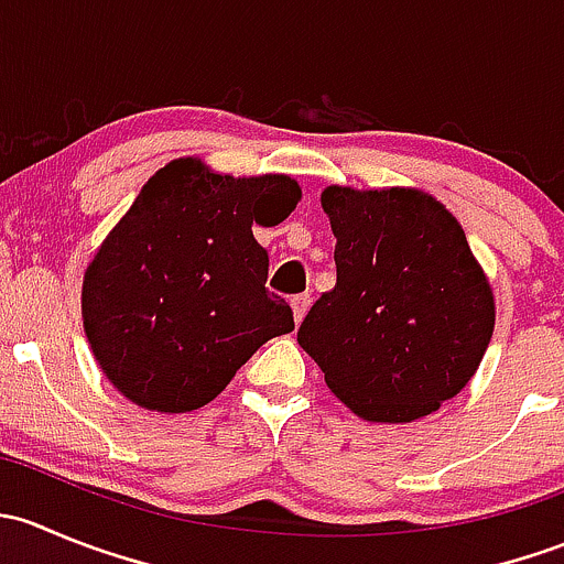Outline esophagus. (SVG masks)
Masks as SVG:
<instances>
[{"label": "esophagus", "instance_id": "1", "mask_svg": "<svg viewBox=\"0 0 564 564\" xmlns=\"http://www.w3.org/2000/svg\"><path fill=\"white\" fill-rule=\"evenodd\" d=\"M311 303H314V300H311V294H297V297H292V311H294V322H303L305 318V314H308V308H311Z\"/></svg>", "mask_w": 564, "mask_h": 564}]
</instances>
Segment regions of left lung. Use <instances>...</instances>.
Instances as JSON below:
<instances>
[{
  "label": "left lung",
  "mask_w": 564,
  "mask_h": 564,
  "mask_svg": "<svg viewBox=\"0 0 564 564\" xmlns=\"http://www.w3.org/2000/svg\"><path fill=\"white\" fill-rule=\"evenodd\" d=\"M335 281L297 344L362 420L412 423L475 377L494 333V294L458 220L414 187L322 193Z\"/></svg>",
  "instance_id": "8db88e82"
}]
</instances>
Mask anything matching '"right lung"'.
<instances>
[{"label":"right lung","mask_w":564,"mask_h":564,"mask_svg":"<svg viewBox=\"0 0 564 564\" xmlns=\"http://www.w3.org/2000/svg\"><path fill=\"white\" fill-rule=\"evenodd\" d=\"M297 202L292 176L235 180L198 158L152 174L84 272V333L108 382L152 412H191L292 333L253 224L278 226Z\"/></svg>","instance_id":"1"}]
</instances>
